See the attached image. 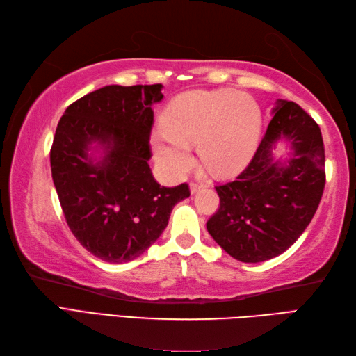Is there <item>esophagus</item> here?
Masks as SVG:
<instances>
[{"instance_id":"1","label":"esophagus","mask_w":356,"mask_h":356,"mask_svg":"<svg viewBox=\"0 0 356 356\" xmlns=\"http://www.w3.org/2000/svg\"><path fill=\"white\" fill-rule=\"evenodd\" d=\"M202 188H204V184H201V183H192L191 184V193L200 192V191H202Z\"/></svg>"}]
</instances>
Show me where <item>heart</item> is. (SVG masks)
<instances>
[{
    "mask_svg": "<svg viewBox=\"0 0 356 356\" xmlns=\"http://www.w3.org/2000/svg\"><path fill=\"white\" fill-rule=\"evenodd\" d=\"M163 131L152 136L156 163L181 177L193 164L198 146L202 165L213 175H232L247 163L259 143L262 111L250 94L233 90L191 91L164 109Z\"/></svg>",
    "mask_w": 356,
    "mask_h": 356,
    "instance_id": "heart-1",
    "label": "heart"
}]
</instances>
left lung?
<instances>
[{
  "instance_id": "8db88e82",
  "label": "left lung",
  "mask_w": 356,
  "mask_h": 356,
  "mask_svg": "<svg viewBox=\"0 0 356 356\" xmlns=\"http://www.w3.org/2000/svg\"><path fill=\"white\" fill-rule=\"evenodd\" d=\"M265 136L247 168L216 186L219 209L207 230L220 248L245 264L286 251L318 209L325 191V146L320 126L294 102L277 100ZM279 139L291 147L286 162L273 160Z\"/></svg>"
}]
</instances>
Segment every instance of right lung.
I'll use <instances>...</instances> for the list:
<instances>
[{"instance_id": "obj_1", "label": "right lung", "mask_w": 356, "mask_h": 356, "mask_svg": "<svg viewBox=\"0 0 356 356\" xmlns=\"http://www.w3.org/2000/svg\"><path fill=\"white\" fill-rule=\"evenodd\" d=\"M163 85H108L71 104L50 151L67 224L83 248L109 264L141 256L168 227L188 186L155 181L149 136ZM95 146L92 147V145ZM102 148L99 160L88 151Z\"/></svg>"}]
</instances>
